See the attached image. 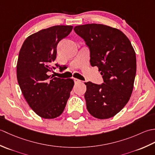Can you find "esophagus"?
Masks as SVG:
<instances>
[{"label": "esophagus", "instance_id": "1", "mask_svg": "<svg viewBox=\"0 0 155 155\" xmlns=\"http://www.w3.org/2000/svg\"><path fill=\"white\" fill-rule=\"evenodd\" d=\"M74 83H81V81L77 79V78H74Z\"/></svg>", "mask_w": 155, "mask_h": 155}]
</instances>
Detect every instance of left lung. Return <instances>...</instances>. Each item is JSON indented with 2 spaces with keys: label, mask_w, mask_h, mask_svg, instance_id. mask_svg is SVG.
Listing matches in <instances>:
<instances>
[{
  "label": "left lung",
  "mask_w": 155,
  "mask_h": 155,
  "mask_svg": "<svg viewBox=\"0 0 155 155\" xmlns=\"http://www.w3.org/2000/svg\"><path fill=\"white\" fill-rule=\"evenodd\" d=\"M76 34L90 51L92 67L101 71L104 83L87 82V108L95 118L106 119L120 112L132 94L137 71L136 54L127 36L118 29L101 24L76 26Z\"/></svg>",
  "instance_id": "obj_1"
}]
</instances>
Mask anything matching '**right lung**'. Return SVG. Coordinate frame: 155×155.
I'll use <instances>...</instances> for the list:
<instances>
[{"label":"right lung","mask_w":155,"mask_h":155,"mask_svg":"<svg viewBox=\"0 0 155 155\" xmlns=\"http://www.w3.org/2000/svg\"><path fill=\"white\" fill-rule=\"evenodd\" d=\"M72 26L57 25L29 36L20 50L16 65L17 81L28 105L38 116L54 118L62 113L74 86L71 78L51 77L55 67L57 47L70 34Z\"/></svg>","instance_id":"right-lung-1"}]
</instances>
